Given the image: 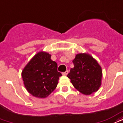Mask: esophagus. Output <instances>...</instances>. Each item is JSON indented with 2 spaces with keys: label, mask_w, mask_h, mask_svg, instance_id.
Instances as JSON below:
<instances>
[{
  "label": "esophagus",
  "mask_w": 123,
  "mask_h": 123,
  "mask_svg": "<svg viewBox=\"0 0 123 123\" xmlns=\"http://www.w3.org/2000/svg\"><path fill=\"white\" fill-rule=\"evenodd\" d=\"M68 74V71L66 70V72H63V73H62V75H67V74Z\"/></svg>",
  "instance_id": "1"
}]
</instances>
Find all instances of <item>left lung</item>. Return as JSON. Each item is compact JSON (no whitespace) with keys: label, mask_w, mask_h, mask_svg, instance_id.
<instances>
[{"label":"left lung","mask_w":123,"mask_h":123,"mask_svg":"<svg viewBox=\"0 0 123 123\" xmlns=\"http://www.w3.org/2000/svg\"><path fill=\"white\" fill-rule=\"evenodd\" d=\"M74 67L71 68L67 77L78 91L90 95L100 87L102 70L96 59L87 53L75 55L73 60Z\"/></svg>","instance_id":"obj_1"}]
</instances>
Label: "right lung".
<instances>
[{"mask_svg":"<svg viewBox=\"0 0 123 123\" xmlns=\"http://www.w3.org/2000/svg\"><path fill=\"white\" fill-rule=\"evenodd\" d=\"M51 57V55L43 51L37 53L21 72L25 87L34 97H48L56 89L62 75L57 71V62Z\"/></svg>","mask_w":123,"mask_h":123,"instance_id":"obj_1","label":"right lung"}]
</instances>
